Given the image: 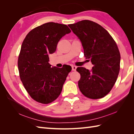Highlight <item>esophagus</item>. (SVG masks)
<instances>
[{
	"label": "esophagus",
	"mask_w": 134,
	"mask_h": 134,
	"mask_svg": "<svg viewBox=\"0 0 134 134\" xmlns=\"http://www.w3.org/2000/svg\"><path fill=\"white\" fill-rule=\"evenodd\" d=\"M72 67V70L73 71H75L76 69V66H74V65H72L71 66Z\"/></svg>",
	"instance_id": "1"
}]
</instances>
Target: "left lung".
<instances>
[{
	"label": "left lung",
	"mask_w": 134,
	"mask_h": 134,
	"mask_svg": "<svg viewBox=\"0 0 134 134\" xmlns=\"http://www.w3.org/2000/svg\"><path fill=\"white\" fill-rule=\"evenodd\" d=\"M82 43L84 55L90 59L91 70L78 67L80 92L91 99H99L111 91L120 71L121 56L118 47L108 31L98 23L83 20L69 25Z\"/></svg>",
	"instance_id": "8db88e82"
}]
</instances>
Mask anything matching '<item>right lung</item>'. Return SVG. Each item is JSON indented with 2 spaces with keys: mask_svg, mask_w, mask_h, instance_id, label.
Masks as SVG:
<instances>
[{
  "mask_svg": "<svg viewBox=\"0 0 134 134\" xmlns=\"http://www.w3.org/2000/svg\"><path fill=\"white\" fill-rule=\"evenodd\" d=\"M71 32L66 25L48 22L36 27L23 40L18 57L20 78L28 94L37 102L48 104L62 92L69 65L59 68L48 63L59 40Z\"/></svg>",
  "mask_w": 134,
  "mask_h": 134,
  "instance_id": "right-lung-1",
  "label": "right lung"
}]
</instances>
